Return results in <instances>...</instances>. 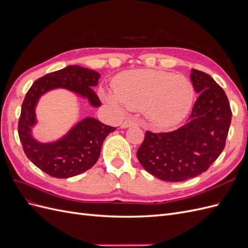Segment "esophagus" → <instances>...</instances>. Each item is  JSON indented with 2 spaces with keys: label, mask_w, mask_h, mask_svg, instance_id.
<instances>
[{
  "label": "esophagus",
  "mask_w": 248,
  "mask_h": 248,
  "mask_svg": "<svg viewBox=\"0 0 248 248\" xmlns=\"http://www.w3.org/2000/svg\"><path fill=\"white\" fill-rule=\"evenodd\" d=\"M139 125V122L137 121V120H133V119H126L125 121L122 123L121 127L122 128H128V127H131V126H138Z\"/></svg>",
  "instance_id": "esophagus-1"
}]
</instances>
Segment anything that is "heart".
<instances>
[{
    "label": "heart",
    "instance_id": "1",
    "mask_svg": "<svg viewBox=\"0 0 248 248\" xmlns=\"http://www.w3.org/2000/svg\"><path fill=\"white\" fill-rule=\"evenodd\" d=\"M114 92L104 93L116 108L142 109L155 128L179 124L191 108L194 89L191 81L179 74L154 69L125 71L112 82Z\"/></svg>",
    "mask_w": 248,
    "mask_h": 248
}]
</instances>
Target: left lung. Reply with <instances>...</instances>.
<instances>
[{"mask_svg": "<svg viewBox=\"0 0 248 248\" xmlns=\"http://www.w3.org/2000/svg\"><path fill=\"white\" fill-rule=\"evenodd\" d=\"M199 98L188 121L170 132H146L137 156L148 172L163 181L181 182L206 171L226 146L232 110L223 89L209 74L191 69Z\"/></svg>", "mask_w": 248, "mask_h": 248, "instance_id": "1", "label": "left lung"}]
</instances>
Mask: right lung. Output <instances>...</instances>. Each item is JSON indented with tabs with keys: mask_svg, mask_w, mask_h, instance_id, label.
Segmentation results:
<instances>
[{
	"mask_svg": "<svg viewBox=\"0 0 248 248\" xmlns=\"http://www.w3.org/2000/svg\"><path fill=\"white\" fill-rule=\"evenodd\" d=\"M100 74L95 70L70 65L37 79L28 91L21 106L18 136L28 158L37 168L55 178H70L91 169L98 160L104 140L115 127L92 117L73 125L62 138L41 142L33 136L37 124L36 107L40 97L55 89H66L88 99L93 108L101 102L93 91Z\"/></svg>",
	"mask_w": 248,
	"mask_h": 248,
	"instance_id": "obj_1",
	"label": "right lung"
}]
</instances>
